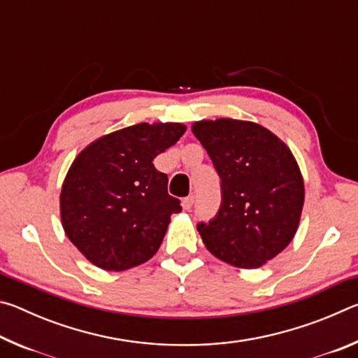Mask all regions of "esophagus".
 <instances>
[{
  "label": "esophagus",
  "mask_w": 358,
  "mask_h": 358,
  "mask_svg": "<svg viewBox=\"0 0 358 358\" xmlns=\"http://www.w3.org/2000/svg\"><path fill=\"white\" fill-rule=\"evenodd\" d=\"M192 203H194V196H187L181 201V207H183V210H191Z\"/></svg>",
  "instance_id": "obj_1"
}]
</instances>
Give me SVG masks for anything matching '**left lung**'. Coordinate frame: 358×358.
Listing matches in <instances>:
<instances>
[{"label": "left lung", "mask_w": 358, "mask_h": 358, "mask_svg": "<svg viewBox=\"0 0 358 358\" xmlns=\"http://www.w3.org/2000/svg\"><path fill=\"white\" fill-rule=\"evenodd\" d=\"M221 178V207L197 224L207 250L238 268L276 257L299 229L305 183L292 151L252 121L217 118L192 124Z\"/></svg>", "instance_id": "left-lung-1"}]
</instances>
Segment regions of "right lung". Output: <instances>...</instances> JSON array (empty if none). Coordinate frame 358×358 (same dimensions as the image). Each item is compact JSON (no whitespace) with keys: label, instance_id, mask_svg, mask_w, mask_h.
I'll return each mask as SVG.
<instances>
[{"label":"right lung","instance_id":"right-lung-1","mask_svg":"<svg viewBox=\"0 0 358 358\" xmlns=\"http://www.w3.org/2000/svg\"><path fill=\"white\" fill-rule=\"evenodd\" d=\"M181 123H138L85 147L59 194L68 238L93 265L123 271L159 250L180 201L167 192V175L155 157L185 134Z\"/></svg>","mask_w":358,"mask_h":358}]
</instances>
